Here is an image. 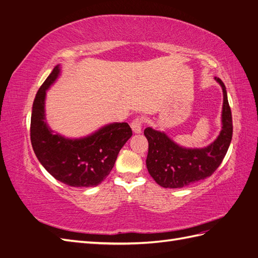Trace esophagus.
Listing matches in <instances>:
<instances>
[{
  "label": "esophagus",
  "instance_id": "1",
  "mask_svg": "<svg viewBox=\"0 0 258 258\" xmlns=\"http://www.w3.org/2000/svg\"><path fill=\"white\" fill-rule=\"evenodd\" d=\"M142 126H143V119L140 118V117H137V118H135L131 122V128L135 134H141Z\"/></svg>",
  "mask_w": 258,
  "mask_h": 258
}]
</instances>
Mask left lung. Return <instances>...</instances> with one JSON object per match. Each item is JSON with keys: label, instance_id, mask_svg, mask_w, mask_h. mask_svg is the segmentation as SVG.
Here are the masks:
<instances>
[{"label": "left lung", "instance_id": "1", "mask_svg": "<svg viewBox=\"0 0 258 258\" xmlns=\"http://www.w3.org/2000/svg\"><path fill=\"white\" fill-rule=\"evenodd\" d=\"M223 89L222 130L213 143L204 148H186L173 142L165 132L147 127L146 167L155 182L165 188H182L205 179L220 167L232 138V117L224 83L215 77Z\"/></svg>", "mask_w": 258, "mask_h": 258}]
</instances>
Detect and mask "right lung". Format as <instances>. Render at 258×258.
I'll return each instance as SVG.
<instances>
[{
  "label": "right lung",
  "mask_w": 258,
  "mask_h": 258,
  "mask_svg": "<svg viewBox=\"0 0 258 258\" xmlns=\"http://www.w3.org/2000/svg\"><path fill=\"white\" fill-rule=\"evenodd\" d=\"M59 74L60 66L54 67L36 93L31 115V143L38 161L58 181L72 187H95L110 174L132 130L127 122H114L82 139L53 134L45 121V97Z\"/></svg>",
  "instance_id": "add662e5"
}]
</instances>
